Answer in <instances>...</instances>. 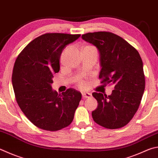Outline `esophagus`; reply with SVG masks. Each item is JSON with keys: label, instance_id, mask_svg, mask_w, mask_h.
Here are the masks:
<instances>
[{"label": "esophagus", "instance_id": "obj_1", "mask_svg": "<svg viewBox=\"0 0 158 158\" xmlns=\"http://www.w3.org/2000/svg\"><path fill=\"white\" fill-rule=\"evenodd\" d=\"M92 96L91 93H82V97L84 99H86V98H89Z\"/></svg>", "mask_w": 158, "mask_h": 158}]
</instances>
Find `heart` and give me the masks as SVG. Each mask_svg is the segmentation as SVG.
<instances>
[{
    "instance_id": "1",
    "label": "heart",
    "mask_w": 158,
    "mask_h": 158,
    "mask_svg": "<svg viewBox=\"0 0 158 158\" xmlns=\"http://www.w3.org/2000/svg\"><path fill=\"white\" fill-rule=\"evenodd\" d=\"M79 86L80 87L84 88V87H85V83L84 82V81H79Z\"/></svg>"
}]
</instances>
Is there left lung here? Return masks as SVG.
<instances>
[{
	"label": "left lung",
	"mask_w": 158,
	"mask_h": 158,
	"mask_svg": "<svg viewBox=\"0 0 158 158\" xmlns=\"http://www.w3.org/2000/svg\"><path fill=\"white\" fill-rule=\"evenodd\" d=\"M82 39L99 50L102 84L114 85L110 95L93 93L98 103L92 112L93 120L109 129L124 127L136 113L144 94L145 77L141 56L127 41L109 31L87 33Z\"/></svg>",
	"instance_id": "8db88e82"
}]
</instances>
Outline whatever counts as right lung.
I'll return each mask as SVG.
<instances>
[{"instance_id": "right-lung-1", "label": "right lung", "mask_w": 158, "mask_h": 158, "mask_svg": "<svg viewBox=\"0 0 158 158\" xmlns=\"http://www.w3.org/2000/svg\"><path fill=\"white\" fill-rule=\"evenodd\" d=\"M80 34L47 33L34 39L16 58L11 81L18 105L27 118L43 130L56 131L69 126L81 93L69 88L61 94L52 89L54 73L66 45Z\"/></svg>"}]
</instances>
